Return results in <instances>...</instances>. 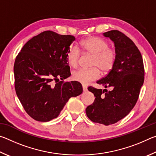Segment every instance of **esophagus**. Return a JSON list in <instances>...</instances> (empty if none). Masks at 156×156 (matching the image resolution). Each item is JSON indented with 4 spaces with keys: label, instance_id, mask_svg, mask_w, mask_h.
<instances>
[{
    "label": "esophagus",
    "instance_id": "obj_1",
    "mask_svg": "<svg viewBox=\"0 0 156 156\" xmlns=\"http://www.w3.org/2000/svg\"><path fill=\"white\" fill-rule=\"evenodd\" d=\"M83 89L84 91H86L87 90V87L86 85H84V84H83Z\"/></svg>",
    "mask_w": 156,
    "mask_h": 156
}]
</instances>
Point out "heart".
<instances>
[{
  "mask_svg": "<svg viewBox=\"0 0 156 156\" xmlns=\"http://www.w3.org/2000/svg\"><path fill=\"white\" fill-rule=\"evenodd\" d=\"M81 49L84 54L94 56L91 69H79L72 73L74 80L83 84H87L99 78L100 69L103 73H109L115 65L117 53L109 47L107 41L99 37H91L81 42ZM81 56V51L76 44H72L68 49L67 59L68 64L73 67H77ZM99 69L98 70V69Z\"/></svg>",
  "mask_w": 156,
  "mask_h": 156,
  "instance_id": "heart-1",
  "label": "heart"
}]
</instances>
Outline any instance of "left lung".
Instances as JSON below:
<instances>
[{"label": "left lung", "mask_w": 156, "mask_h": 156, "mask_svg": "<svg viewBox=\"0 0 156 156\" xmlns=\"http://www.w3.org/2000/svg\"><path fill=\"white\" fill-rule=\"evenodd\" d=\"M103 36L114 43L117 58L112 69L96 83L112 90L88 87L96 98L86 108V114L92 122L109 125L125 118L135 106L144 83V69L140 52L130 38L118 30Z\"/></svg>", "instance_id": "1"}]
</instances>
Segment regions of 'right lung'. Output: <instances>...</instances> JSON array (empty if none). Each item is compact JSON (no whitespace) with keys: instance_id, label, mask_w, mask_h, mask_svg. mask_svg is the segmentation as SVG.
Instances as JSON below:
<instances>
[{"instance_id":"1","label":"right lung","mask_w":156,"mask_h":156,"mask_svg":"<svg viewBox=\"0 0 156 156\" xmlns=\"http://www.w3.org/2000/svg\"><path fill=\"white\" fill-rule=\"evenodd\" d=\"M75 37L43 31L26 43L16 58L15 90L27 114L39 122L57 118L71 97L83 93L71 75L67 54ZM62 81L58 82L59 78ZM57 83L54 86L52 81Z\"/></svg>"}]
</instances>
